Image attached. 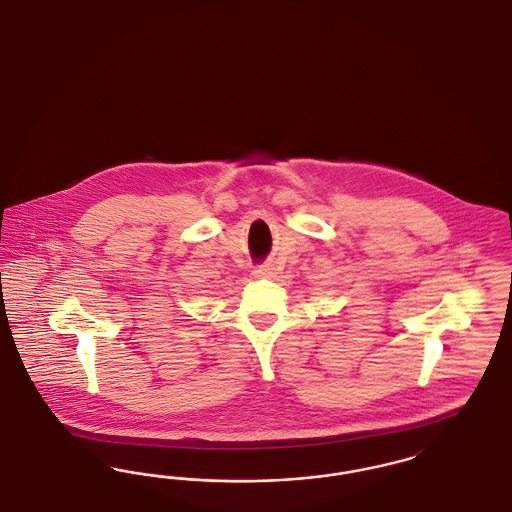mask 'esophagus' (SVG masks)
<instances>
[{"label": "esophagus", "instance_id": "esophagus-1", "mask_svg": "<svg viewBox=\"0 0 512 512\" xmlns=\"http://www.w3.org/2000/svg\"><path fill=\"white\" fill-rule=\"evenodd\" d=\"M255 274H257V276H261V278H270V276H272V268L257 267L255 268Z\"/></svg>", "mask_w": 512, "mask_h": 512}]
</instances>
